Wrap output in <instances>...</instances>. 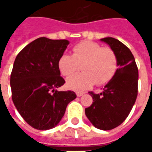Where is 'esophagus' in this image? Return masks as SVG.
Returning <instances> with one entry per match:
<instances>
[{"label":"esophagus","instance_id":"34e87169","mask_svg":"<svg viewBox=\"0 0 152 152\" xmlns=\"http://www.w3.org/2000/svg\"><path fill=\"white\" fill-rule=\"evenodd\" d=\"M84 94H85V92H81V91H78V92L76 93V95H77V96H78V97L82 96H83Z\"/></svg>","mask_w":152,"mask_h":152}]
</instances>
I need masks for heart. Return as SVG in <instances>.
Here are the masks:
<instances>
[{
  "label": "heart",
  "instance_id": "1",
  "mask_svg": "<svg viewBox=\"0 0 152 152\" xmlns=\"http://www.w3.org/2000/svg\"><path fill=\"white\" fill-rule=\"evenodd\" d=\"M79 65L84 72L67 79V86L73 91H85L96 83L98 85L108 83L117 71L118 59L113 49L86 40L73 47V55L63 54L58 60V68L64 76L75 72Z\"/></svg>",
  "mask_w": 152,
  "mask_h": 152
}]
</instances>
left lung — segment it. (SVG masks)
Instances as JSON below:
<instances>
[{"instance_id":"obj_1","label":"left lung","mask_w":152,"mask_h":152,"mask_svg":"<svg viewBox=\"0 0 152 152\" xmlns=\"http://www.w3.org/2000/svg\"><path fill=\"white\" fill-rule=\"evenodd\" d=\"M101 40L113 49L118 59L116 73L100 94L90 92L93 98L85 115L91 124L102 130H110L119 126L127 118L138 95L139 73L130 50L117 39Z\"/></svg>"}]
</instances>
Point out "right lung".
Segmentation results:
<instances>
[{"label": "right lung", "mask_w": 152, "mask_h": 152, "mask_svg": "<svg viewBox=\"0 0 152 152\" xmlns=\"http://www.w3.org/2000/svg\"><path fill=\"white\" fill-rule=\"evenodd\" d=\"M68 44L67 39L40 37L15 59L10 79L12 102L27 124L39 130L57 125L68 103L76 98L73 91L56 90L65 83L58 60Z\"/></svg>", "instance_id": "1"}]
</instances>
